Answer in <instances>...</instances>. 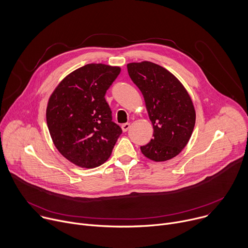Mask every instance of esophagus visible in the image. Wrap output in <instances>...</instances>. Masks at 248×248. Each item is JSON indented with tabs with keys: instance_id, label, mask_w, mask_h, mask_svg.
Returning <instances> with one entry per match:
<instances>
[{
	"instance_id": "esophagus-1",
	"label": "esophagus",
	"mask_w": 248,
	"mask_h": 248,
	"mask_svg": "<svg viewBox=\"0 0 248 248\" xmlns=\"http://www.w3.org/2000/svg\"><path fill=\"white\" fill-rule=\"evenodd\" d=\"M129 127H130V124H129L128 123H126V124H122V129H123V131H124V132L127 131V130L129 129Z\"/></svg>"
}]
</instances>
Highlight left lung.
Segmentation results:
<instances>
[{
    "instance_id": "obj_1",
    "label": "left lung",
    "mask_w": 248,
    "mask_h": 248,
    "mask_svg": "<svg viewBox=\"0 0 248 248\" xmlns=\"http://www.w3.org/2000/svg\"><path fill=\"white\" fill-rule=\"evenodd\" d=\"M127 72L143 95L154 128V138L140 147L141 152L155 162L172 159L188 143L195 124V109L187 90L168 69L152 62H129Z\"/></svg>"
}]
</instances>
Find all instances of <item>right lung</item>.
I'll return each instance as SVG.
<instances>
[{
    "label": "right lung",
    "mask_w": 248,
    "mask_h": 248,
    "mask_svg": "<svg viewBox=\"0 0 248 248\" xmlns=\"http://www.w3.org/2000/svg\"><path fill=\"white\" fill-rule=\"evenodd\" d=\"M120 73V66L85 64L67 75L48 100L46 120L53 143L78 167L104 164L122 134L105 99Z\"/></svg>",
    "instance_id": "1"
}]
</instances>
